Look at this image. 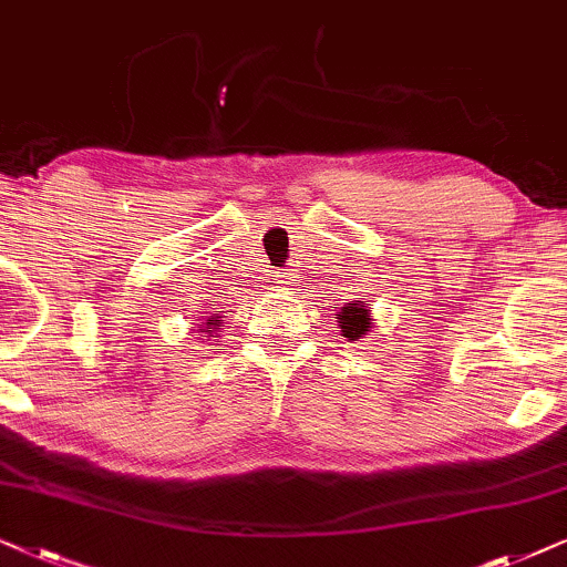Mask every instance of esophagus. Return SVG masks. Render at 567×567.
<instances>
[{
	"instance_id": "34e87169",
	"label": "esophagus",
	"mask_w": 567,
	"mask_h": 567,
	"mask_svg": "<svg viewBox=\"0 0 567 567\" xmlns=\"http://www.w3.org/2000/svg\"><path fill=\"white\" fill-rule=\"evenodd\" d=\"M298 282V271L296 269H282V271H277V285L282 290H290L292 285Z\"/></svg>"
}]
</instances>
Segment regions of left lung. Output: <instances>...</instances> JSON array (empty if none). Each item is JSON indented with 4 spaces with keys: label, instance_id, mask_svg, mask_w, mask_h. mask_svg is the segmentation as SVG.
Masks as SVG:
<instances>
[{
    "label": "left lung",
    "instance_id": "obj_1",
    "mask_svg": "<svg viewBox=\"0 0 567 567\" xmlns=\"http://www.w3.org/2000/svg\"><path fill=\"white\" fill-rule=\"evenodd\" d=\"M337 316H339V327H342V337L360 339L368 329H371V327H368L371 319H368L365 306H360V300H358V303L344 306L342 313H337Z\"/></svg>",
    "mask_w": 567,
    "mask_h": 567
}]
</instances>
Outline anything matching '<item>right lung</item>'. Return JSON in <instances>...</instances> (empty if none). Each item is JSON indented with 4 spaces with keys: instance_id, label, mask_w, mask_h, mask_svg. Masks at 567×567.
Wrapping results in <instances>:
<instances>
[{
    "instance_id": "1",
    "label": "right lung",
    "mask_w": 567,
    "mask_h": 567,
    "mask_svg": "<svg viewBox=\"0 0 567 567\" xmlns=\"http://www.w3.org/2000/svg\"><path fill=\"white\" fill-rule=\"evenodd\" d=\"M207 323H213V321H207Z\"/></svg>"
}]
</instances>
